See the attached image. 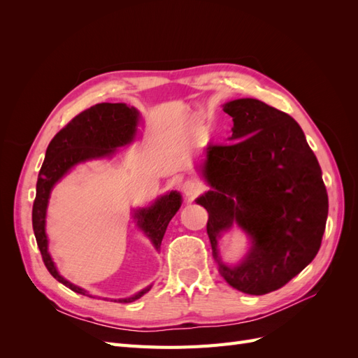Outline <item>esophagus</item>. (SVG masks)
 Here are the masks:
<instances>
[{
	"mask_svg": "<svg viewBox=\"0 0 358 358\" xmlns=\"http://www.w3.org/2000/svg\"><path fill=\"white\" fill-rule=\"evenodd\" d=\"M182 191L188 199H196L199 194L203 191V187L200 185L197 180H187L185 183H183Z\"/></svg>",
	"mask_w": 358,
	"mask_h": 358,
	"instance_id": "34e87169",
	"label": "esophagus"
}]
</instances>
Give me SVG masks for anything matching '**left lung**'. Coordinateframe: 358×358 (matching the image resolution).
Wrapping results in <instances>:
<instances>
[{"label": "left lung", "instance_id": "1", "mask_svg": "<svg viewBox=\"0 0 358 358\" xmlns=\"http://www.w3.org/2000/svg\"><path fill=\"white\" fill-rule=\"evenodd\" d=\"M234 142L209 145L203 175L213 188L197 199L221 276L246 294L263 296L299 275L320 251L329 213L321 167L300 125L272 106L227 103ZM236 222L253 237L234 268L217 257L215 239Z\"/></svg>", "mask_w": 358, "mask_h": 358}]
</instances>
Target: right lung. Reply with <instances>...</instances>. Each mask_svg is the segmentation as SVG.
I'll use <instances>...</instances> for the list:
<instances>
[{
  "label": "right lung",
  "instance_id": "add662e5",
  "mask_svg": "<svg viewBox=\"0 0 358 358\" xmlns=\"http://www.w3.org/2000/svg\"><path fill=\"white\" fill-rule=\"evenodd\" d=\"M137 121L138 112L125 103H100L92 106L91 109H86L78 116H74L50 140L45 162H43L38 173L36 200L34 206H32V229H34L43 263L58 282L83 296L91 297L86 294L85 289L70 284L57 272V267L48 252L45 218L50 189L78 162L112 155L116 148L131 142L136 134ZM180 203L179 192L173 191L169 196L158 199L150 208L137 210L136 218L140 229L150 237L157 249H159L167 225L179 210ZM149 289L150 287L137 292L133 297L119 299L115 301H134L146 294Z\"/></svg>",
  "mask_w": 358,
  "mask_h": 358
}]
</instances>
